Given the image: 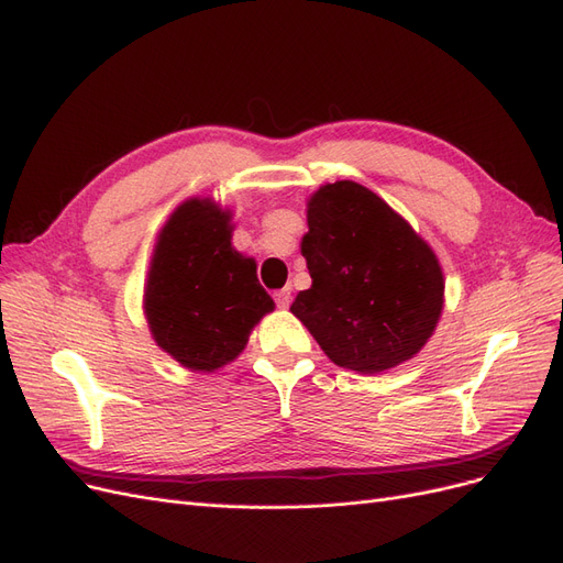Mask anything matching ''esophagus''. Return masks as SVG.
<instances>
[{
    "instance_id": "obj_1",
    "label": "esophagus",
    "mask_w": 563,
    "mask_h": 563,
    "mask_svg": "<svg viewBox=\"0 0 563 563\" xmlns=\"http://www.w3.org/2000/svg\"><path fill=\"white\" fill-rule=\"evenodd\" d=\"M275 302H277V308L286 310L288 305H291V286H284V288H279V291L275 294Z\"/></svg>"
}]
</instances>
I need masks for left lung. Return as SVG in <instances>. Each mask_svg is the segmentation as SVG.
<instances>
[{"label": "left lung", "instance_id": "1", "mask_svg": "<svg viewBox=\"0 0 563 563\" xmlns=\"http://www.w3.org/2000/svg\"><path fill=\"white\" fill-rule=\"evenodd\" d=\"M308 225L300 253L312 286L296 296L291 312L343 368L380 373L411 360L444 305L432 249L378 195L352 180L314 192Z\"/></svg>", "mask_w": 563, "mask_h": 563}]
</instances>
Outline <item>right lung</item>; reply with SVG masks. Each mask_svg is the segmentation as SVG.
<instances>
[{"mask_svg":"<svg viewBox=\"0 0 563 563\" xmlns=\"http://www.w3.org/2000/svg\"><path fill=\"white\" fill-rule=\"evenodd\" d=\"M228 211L190 199L168 218L147 275L145 314L157 345L187 368L234 360L258 319L275 310L255 263L230 244Z\"/></svg>","mask_w":563,"mask_h":563,"instance_id":"add662e5","label":"right lung"}]
</instances>
